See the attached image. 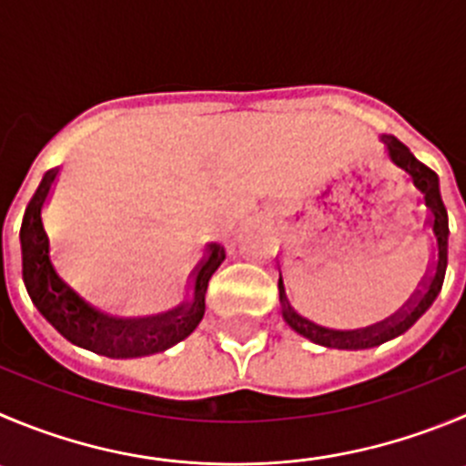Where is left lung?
<instances>
[{
	"label": "left lung",
	"mask_w": 466,
	"mask_h": 466,
	"mask_svg": "<svg viewBox=\"0 0 466 466\" xmlns=\"http://www.w3.org/2000/svg\"><path fill=\"white\" fill-rule=\"evenodd\" d=\"M380 140L384 142L390 163L410 177L411 186L420 195V204H423V211L428 216L430 232L428 273L420 280V285H416L400 301L351 317L312 315V312H308L299 303L289 301L285 285H282V280H278L282 319L287 321V326L292 331L308 338L315 345L333 347V350H370V347L384 345V342L402 336L404 331H410L411 326L425 315V310L432 306L437 294L441 292L446 264H449V213H446L441 193H439V177L428 165L416 160V156L398 137L381 135Z\"/></svg>",
	"instance_id": "left-lung-1"
}]
</instances>
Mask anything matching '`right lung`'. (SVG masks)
Here are the masks:
<instances>
[{
  "instance_id": "1",
  "label": "right lung",
  "mask_w": 466,
  "mask_h": 466,
  "mask_svg": "<svg viewBox=\"0 0 466 466\" xmlns=\"http://www.w3.org/2000/svg\"><path fill=\"white\" fill-rule=\"evenodd\" d=\"M59 169H50L29 199L20 228L23 278L34 306L73 345L107 359H140L158 354L188 338L204 317V294L225 248L208 243L207 255L190 273L188 297L167 312L128 308L80 280H73L52 255L43 208Z\"/></svg>"
}]
</instances>
